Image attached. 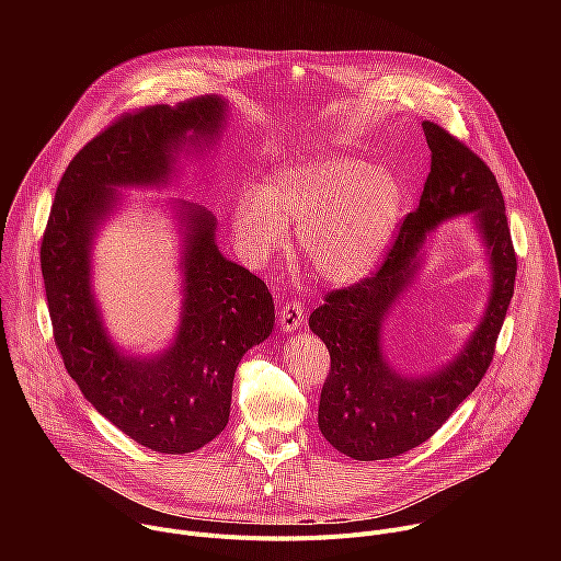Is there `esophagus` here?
Segmentation results:
<instances>
[{"label":"esophagus","mask_w":561,"mask_h":561,"mask_svg":"<svg viewBox=\"0 0 561 561\" xmlns=\"http://www.w3.org/2000/svg\"><path fill=\"white\" fill-rule=\"evenodd\" d=\"M301 319H304V306H301V301L290 299V301H286V304L279 308L277 322H279V327H282L286 333L295 331V329L301 324Z\"/></svg>","instance_id":"esophagus-1"}]
</instances>
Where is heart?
Segmentation results:
<instances>
[{"label": "heart", "mask_w": 561, "mask_h": 561, "mask_svg": "<svg viewBox=\"0 0 561 561\" xmlns=\"http://www.w3.org/2000/svg\"><path fill=\"white\" fill-rule=\"evenodd\" d=\"M402 195L390 173L355 157L288 162L260 191L234 202L237 242L253 262L273 255L284 224H297V244L312 271L335 284L368 275L399 219Z\"/></svg>", "instance_id": "heart-1"}]
</instances>
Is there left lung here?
<instances>
[{
	"instance_id": "1",
	"label": "left lung",
	"mask_w": 561,
	"mask_h": 561,
	"mask_svg": "<svg viewBox=\"0 0 561 561\" xmlns=\"http://www.w3.org/2000/svg\"><path fill=\"white\" fill-rule=\"evenodd\" d=\"M422 128L431 148V173L420 208L404 217L375 273L331 290L308 319L331 353L319 397V431L333 448L359 461L402 455L442 428L486 375L515 293L517 257L493 171L444 126L424 122ZM463 211L478 213L490 247L494 293L488 314L457 360L433 376L407 380L380 357V319L416 267L423 232Z\"/></svg>"
}]
</instances>
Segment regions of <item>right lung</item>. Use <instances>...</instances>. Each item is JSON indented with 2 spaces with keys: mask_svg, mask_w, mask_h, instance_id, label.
<instances>
[{
  "mask_svg": "<svg viewBox=\"0 0 561 561\" xmlns=\"http://www.w3.org/2000/svg\"><path fill=\"white\" fill-rule=\"evenodd\" d=\"M224 111L221 100L202 98L115 117L64 171L42 237L53 337L68 375L122 433L169 455L193 453L226 428L237 364L273 331V295L217 251L213 215L188 204L180 335L162 357H124L104 335L89 290L91 237L113 208V186L167 182L186 133L210 141Z\"/></svg>",
  "mask_w": 561,
  "mask_h": 561,
  "instance_id": "right-lung-1",
  "label": "right lung"
}]
</instances>
